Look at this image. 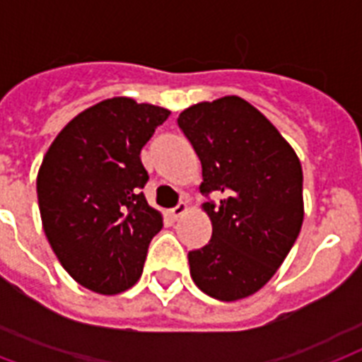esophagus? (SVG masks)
<instances>
[{
    "label": "esophagus",
    "mask_w": 362,
    "mask_h": 362,
    "mask_svg": "<svg viewBox=\"0 0 362 362\" xmlns=\"http://www.w3.org/2000/svg\"><path fill=\"white\" fill-rule=\"evenodd\" d=\"M186 210H187L186 203H178V204H176V206H175V209H170V210H169L170 220H178V218H180V216L184 214Z\"/></svg>",
    "instance_id": "obj_1"
}]
</instances>
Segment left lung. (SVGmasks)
<instances>
[{
    "mask_svg": "<svg viewBox=\"0 0 362 362\" xmlns=\"http://www.w3.org/2000/svg\"><path fill=\"white\" fill-rule=\"evenodd\" d=\"M176 122L203 167L201 193L212 221L209 244L187 253L193 281L227 303L253 295L300 233V161L274 125L237 95L193 105ZM212 192L222 195L218 204Z\"/></svg>",
    "mask_w": 362,
    "mask_h": 362,
    "instance_id": "left-lung-1",
    "label": "left lung"
}]
</instances>
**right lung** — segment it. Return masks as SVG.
<instances>
[{
  "instance_id": "obj_1",
  "label": "right lung",
  "mask_w": 362,
  "mask_h": 362,
  "mask_svg": "<svg viewBox=\"0 0 362 362\" xmlns=\"http://www.w3.org/2000/svg\"><path fill=\"white\" fill-rule=\"evenodd\" d=\"M169 110L115 98L75 116L48 148L37 176L47 238L81 286L116 295L141 278L163 227L146 203L141 150Z\"/></svg>"
}]
</instances>
